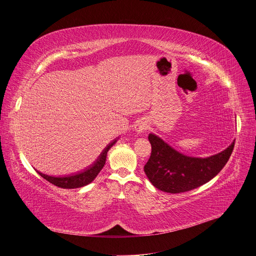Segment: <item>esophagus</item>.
Segmentation results:
<instances>
[{
    "label": "esophagus",
    "mask_w": 256,
    "mask_h": 256,
    "mask_svg": "<svg viewBox=\"0 0 256 256\" xmlns=\"http://www.w3.org/2000/svg\"><path fill=\"white\" fill-rule=\"evenodd\" d=\"M134 130H136V132H137L138 134L144 132L147 130V124H146V122H144V120H139V122H136V124H134Z\"/></svg>",
    "instance_id": "obj_1"
}]
</instances>
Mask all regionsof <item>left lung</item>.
<instances>
[{
    "mask_svg": "<svg viewBox=\"0 0 256 256\" xmlns=\"http://www.w3.org/2000/svg\"><path fill=\"white\" fill-rule=\"evenodd\" d=\"M148 140L151 156L144 172L158 190L170 194L190 192L209 182L226 164L234 147V141L220 153L200 158L181 154L153 134L148 136Z\"/></svg>",
    "mask_w": 256,
    "mask_h": 256,
    "instance_id": "8db88e82",
    "label": "left lung"
}]
</instances>
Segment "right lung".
I'll return each mask as SVG.
<instances>
[{"instance_id":"right-lung-1","label":"right lung","mask_w":256,"mask_h":256,"mask_svg":"<svg viewBox=\"0 0 256 256\" xmlns=\"http://www.w3.org/2000/svg\"><path fill=\"white\" fill-rule=\"evenodd\" d=\"M116 140H114L112 143H110L106 149L102 152V154L98 158V160L92 166L88 168V170H85L84 172L73 175V176H68V177H52V176H48L45 174H42L40 172L39 175L43 177L45 180L48 182L52 183L54 185L60 187V188L64 190H71V188H79V187L85 186L90 184L94 180V178L98 176V174L100 172V170L103 168L105 162H106V158H107V152L109 149L114 145Z\"/></svg>"}]
</instances>
